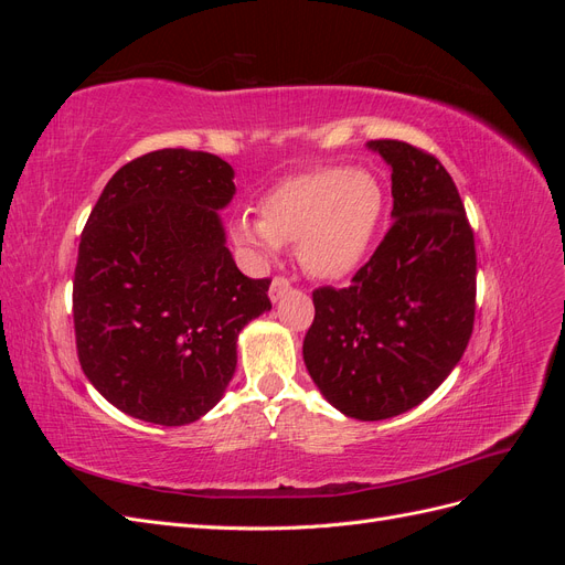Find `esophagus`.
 <instances>
[{"label":"esophagus","mask_w":565,"mask_h":565,"mask_svg":"<svg viewBox=\"0 0 565 565\" xmlns=\"http://www.w3.org/2000/svg\"><path fill=\"white\" fill-rule=\"evenodd\" d=\"M289 289H292V282H289L285 276H276L268 287V295L273 301H278L285 292H289Z\"/></svg>","instance_id":"1"}]
</instances>
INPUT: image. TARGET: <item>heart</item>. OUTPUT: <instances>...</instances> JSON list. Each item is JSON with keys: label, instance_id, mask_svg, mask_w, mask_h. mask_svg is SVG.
Here are the masks:
<instances>
[{"label": "heart", "instance_id": "b5f03b06", "mask_svg": "<svg viewBox=\"0 0 565 565\" xmlns=\"http://www.w3.org/2000/svg\"><path fill=\"white\" fill-rule=\"evenodd\" d=\"M262 218L233 224L237 245L270 256L297 245L301 268L334 280L365 259L384 216V191L367 169L318 167L280 181L262 200Z\"/></svg>", "mask_w": 565, "mask_h": 565}]
</instances>
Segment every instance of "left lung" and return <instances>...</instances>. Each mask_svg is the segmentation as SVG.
I'll list each match as a JSON object with an SVG mask.
<instances>
[{
    "label": "left lung",
    "instance_id": "obj_1",
    "mask_svg": "<svg viewBox=\"0 0 565 565\" xmlns=\"http://www.w3.org/2000/svg\"><path fill=\"white\" fill-rule=\"evenodd\" d=\"M391 164V226L349 287L313 289L303 363L341 413L377 422L419 405L465 353L476 316V245L438 158L370 141Z\"/></svg>",
    "mask_w": 565,
    "mask_h": 565
}]
</instances>
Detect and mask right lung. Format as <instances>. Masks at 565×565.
Segmentation results:
<instances>
[{
    "label": "right lung",
    "instance_id": "right-lung-1",
    "mask_svg": "<svg viewBox=\"0 0 565 565\" xmlns=\"http://www.w3.org/2000/svg\"><path fill=\"white\" fill-rule=\"evenodd\" d=\"M235 193L212 152L164 148L127 162L79 237L73 320L79 365L122 413L181 426L207 415L235 372L237 332L270 309L216 210Z\"/></svg>",
    "mask_w": 565,
    "mask_h": 565
}]
</instances>
